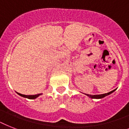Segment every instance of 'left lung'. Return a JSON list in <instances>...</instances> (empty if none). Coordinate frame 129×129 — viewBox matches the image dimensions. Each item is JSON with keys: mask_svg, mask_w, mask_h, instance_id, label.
Listing matches in <instances>:
<instances>
[{"mask_svg": "<svg viewBox=\"0 0 129 129\" xmlns=\"http://www.w3.org/2000/svg\"><path fill=\"white\" fill-rule=\"evenodd\" d=\"M115 90H116V89H115ZM115 90H112V91H111V92H108V93H106V94H99V95H90V94H86V95H87V96H89V97L91 98H104V97H105V96H107V95H108V94L112 93L114 91H115Z\"/></svg>", "mask_w": 129, "mask_h": 129, "instance_id": "8db88e82", "label": "left lung"}]
</instances>
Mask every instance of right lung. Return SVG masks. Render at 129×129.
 Instances as JSON below:
<instances>
[{
  "label": "right lung",
  "mask_w": 129,
  "mask_h": 129,
  "mask_svg": "<svg viewBox=\"0 0 129 129\" xmlns=\"http://www.w3.org/2000/svg\"><path fill=\"white\" fill-rule=\"evenodd\" d=\"M17 94L20 95V96H23V97H25V98H29V99H35L37 97L39 96V95H41V94H35V95H25V94H19L17 92Z\"/></svg>",
  "instance_id": "1"
}]
</instances>
